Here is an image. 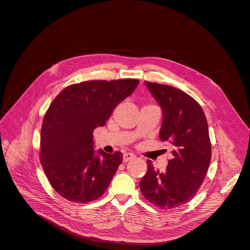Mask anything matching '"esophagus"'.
Masks as SVG:
<instances>
[{
	"label": "esophagus",
	"instance_id": "obj_1",
	"mask_svg": "<svg viewBox=\"0 0 250 250\" xmlns=\"http://www.w3.org/2000/svg\"><path fill=\"white\" fill-rule=\"evenodd\" d=\"M135 158V156L133 153H131V152H125L124 154H123V162L124 163H127V162H129V161H131V160H133Z\"/></svg>",
	"mask_w": 250,
	"mask_h": 250
}]
</instances>
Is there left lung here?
Segmentation results:
<instances>
[{
	"label": "left lung",
	"instance_id": "left-lung-1",
	"mask_svg": "<svg viewBox=\"0 0 250 250\" xmlns=\"http://www.w3.org/2000/svg\"><path fill=\"white\" fill-rule=\"evenodd\" d=\"M162 106L164 120L161 141L171 146L173 157L164 173L147 163L139 183L141 193L162 209H171L191 200L208 173L211 145L206 115L200 104L176 87L145 81Z\"/></svg>",
	"mask_w": 250,
	"mask_h": 250
}]
</instances>
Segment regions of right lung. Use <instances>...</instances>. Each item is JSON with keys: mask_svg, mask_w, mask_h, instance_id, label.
I'll return each instance as SVG.
<instances>
[{"mask_svg": "<svg viewBox=\"0 0 250 250\" xmlns=\"http://www.w3.org/2000/svg\"><path fill=\"white\" fill-rule=\"evenodd\" d=\"M137 79L89 80L64 88L45 112L40 159L57 193L72 203L100 198L119 166L121 151L94 154L93 130L102 127L115 106L137 87Z\"/></svg>", "mask_w": 250, "mask_h": 250, "instance_id": "right-lung-1", "label": "right lung"}]
</instances>
